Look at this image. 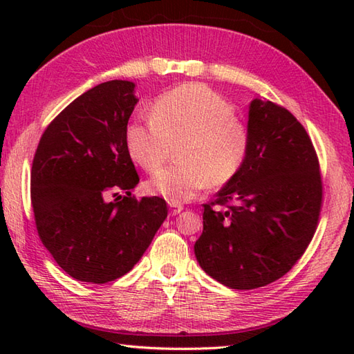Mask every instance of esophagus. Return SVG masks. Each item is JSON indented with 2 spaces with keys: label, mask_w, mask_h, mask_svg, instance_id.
I'll return each instance as SVG.
<instances>
[{
  "label": "esophagus",
  "mask_w": 354,
  "mask_h": 354,
  "mask_svg": "<svg viewBox=\"0 0 354 354\" xmlns=\"http://www.w3.org/2000/svg\"><path fill=\"white\" fill-rule=\"evenodd\" d=\"M169 207H170V214L171 216H176L184 209V207L181 204H175V202H169Z\"/></svg>",
  "instance_id": "obj_1"
}]
</instances>
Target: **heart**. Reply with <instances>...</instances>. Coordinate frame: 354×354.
I'll list each match as a JSON object with an SVG mask.
<instances>
[{
  "label": "heart",
  "mask_w": 354,
  "mask_h": 354,
  "mask_svg": "<svg viewBox=\"0 0 354 354\" xmlns=\"http://www.w3.org/2000/svg\"><path fill=\"white\" fill-rule=\"evenodd\" d=\"M127 152L147 171H156L171 142H181V162L162 169L149 187L169 202L192 201L212 184L231 183L248 160L250 127L222 95L201 85H183L162 94L150 117L133 118L124 132Z\"/></svg>",
  "instance_id": "obj_1"
}]
</instances>
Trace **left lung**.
Here are the masks:
<instances>
[{"label": "left lung", "instance_id": "obj_1", "mask_svg": "<svg viewBox=\"0 0 354 354\" xmlns=\"http://www.w3.org/2000/svg\"><path fill=\"white\" fill-rule=\"evenodd\" d=\"M248 127V160L204 205L194 243L201 268L239 290L289 272L310 243L322 204L318 156L303 124L286 108L254 99Z\"/></svg>", "mask_w": 354, "mask_h": 354}]
</instances>
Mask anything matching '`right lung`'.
I'll return each instance as SVG.
<instances>
[{"mask_svg":"<svg viewBox=\"0 0 354 354\" xmlns=\"http://www.w3.org/2000/svg\"><path fill=\"white\" fill-rule=\"evenodd\" d=\"M133 91V82L109 80L79 95L48 124L33 158L37 234L79 281L103 284L129 272L167 217L164 199L131 196L140 183L124 140Z\"/></svg>","mask_w":354,"mask_h":354,"instance_id":"1","label":"right lung"}]
</instances>
